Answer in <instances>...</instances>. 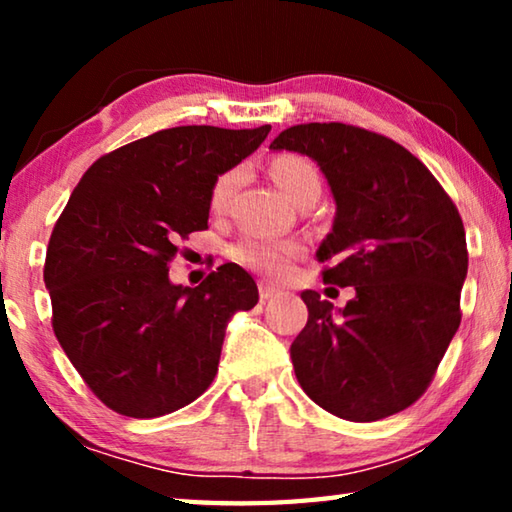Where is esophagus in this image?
Masks as SVG:
<instances>
[{
	"label": "esophagus",
	"mask_w": 512,
	"mask_h": 512,
	"mask_svg": "<svg viewBox=\"0 0 512 512\" xmlns=\"http://www.w3.org/2000/svg\"><path fill=\"white\" fill-rule=\"evenodd\" d=\"M277 293H280V291H277L275 287H271V284L259 282V298H262L264 302H266V300H271V298H275Z\"/></svg>",
	"instance_id": "obj_1"
}]
</instances>
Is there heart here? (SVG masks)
Segmentation results:
<instances>
[{"label": "heart", "instance_id": "heart-1", "mask_svg": "<svg viewBox=\"0 0 512 512\" xmlns=\"http://www.w3.org/2000/svg\"><path fill=\"white\" fill-rule=\"evenodd\" d=\"M241 171L228 169L210 187V210L214 214H221L228 210V205L235 196V189L239 185ZM271 178L280 192L289 198V201L298 203L302 196L307 194H320V176L314 164L302 155H277L271 162ZM300 253L298 244L291 241H271V239H257L248 237L237 241L232 246L230 255L241 266L250 268V271L264 273L277 277L287 271V266L293 257Z\"/></svg>", "mask_w": 512, "mask_h": 512}]
</instances>
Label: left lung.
<instances>
[{
	"mask_svg": "<svg viewBox=\"0 0 512 512\" xmlns=\"http://www.w3.org/2000/svg\"><path fill=\"white\" fill-rule=\"evenodd\" d=\"M271 149L305 153L325 173L336 216L316 257L325 284L357 291L339 316L302 291L309 320L291 343L302 391L352 422L409 409L461 325V214L413 153L361 126H291Z\"/></svg>",
	"mask_w": 512,
	"mask_h": 512,
	"instance_id": "1",
	"label": "left lung"
}]
</instances>
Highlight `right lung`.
Wrapping results in <instances>:
<instances>
[{
    "label": "right lung",
    "instance_id": "right-lung-1",
    "mask_svg": "<svg viewBox=\"0 0 512 512\" xmlns=\"http://www.w3.org/2000/svg\"><path fill=\"white\" fill-rule=\"evenodd\" d=\"M268 131L164 128L101 155L74 187L45 257L51 327L108 409L160 418L210 388L225 325L259 293L237 264L194 289L171 284L169 264L180 241L207 228L216 176Z\"/></svg>",
    "mask_w": 512,
    "mask_h": 512
}]
</instances>
